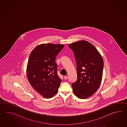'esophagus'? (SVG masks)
Masks as SVG:
<instances>
[{
  "mask_svg": "<svg viewBox=\"0 0 127 127\" xmlns=\"http://www.w3.org/2000/svg\"><path fill=\"white\" fill-rule=\"evenodd\" d=\"M64 79L65 80H66V79H67V76H64Z\"/></svg>",
  "mask_w": 127,
  "mask_h": 127,
  "instance_id": "obj_1",
  "label": "esophagus"
}]
</instances>
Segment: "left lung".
I'll use <instances>...</instances> for the list:
<instances>
[{"instance_id":"left-lung-1","label":"left lung","mask_w":127,"mask_h":127,"mask_svg":"<svg viewBox=\"0 0 127 127\" xmlns=\"http://www.w3.org/2000/svg\"><path fill=\"white\" fill-rule=\"evenodd\" d=\"M73 50L77 64V79L72 84L73 93L80 99L94 95L100 86L103 61L100 53L91 43L79 41L68 45Z\"/></svg>"}]
</instances>
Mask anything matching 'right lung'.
I'll list each match as a JSON object with an SVG mask.
<instances>
[{"label":"right lung","instance_id":"1","mask_svg":"<svg viewBox=\"0 0 127 127\" xmlns=\"http://www.w3.org/2000/svg\"><path fill=\"white\" fill-rule=\"evenodd\" d=\"M64 46L43 43L36 47L30 54L27 66L28 79L32 88L44 97H53L61 83L55 61Z\"/></svg>","mask_w":127,"mask_h":127}]
</instances>
